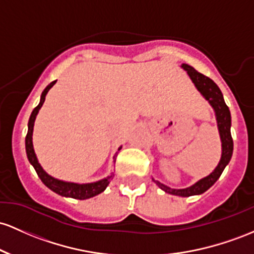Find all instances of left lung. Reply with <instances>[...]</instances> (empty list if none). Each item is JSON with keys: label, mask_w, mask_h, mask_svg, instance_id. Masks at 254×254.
Returning a JSON list of instances; mask_svg holds the SVG:
<instances>
[{"label": "left lung", "mask_w": 254, "mask_h": 254, "mask_svg": "<svg viewBox=\"0 0 254 254\" xmlns=\"http://www.w3.org/2000/svg\"><path fill=\"white\" fill-rule=\"evenodd\" d=\"M181 67L186 70L190 80L193 81V84L195 85L196 90L203 95V97L209 102L210 105L213 108L216 114V120H217V126H218V132L219 136H221L222 141V156L219 159V163L217 167L215 168V170L207 175L206 178L201 179L198 182H195L192 186L187 187V189L182 190H174L170 187L165 186V185L161 184L159 181H156V185L161 190H163L164 192L169 193L173 195H179V196H190V195H196L201 194V193L206 192L210 187L218 180L221 174L223 173L224 168L227 167V164L229 163L230 158L233 155V138L230 134V126H232V118H230V112L229 108L227 107L226 102L223 99V95H222L221 90L217 85L213 82L210 78H207L204 74L199 73L198 70H195L194 68L190 67V65L182 64Z\"/></svg>", "instance_id": "left-lung-1"}]
</instances>
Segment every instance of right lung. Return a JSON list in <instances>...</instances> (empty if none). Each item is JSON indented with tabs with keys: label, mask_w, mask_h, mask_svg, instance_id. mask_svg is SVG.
Listing matches in <instances>:
<instances>
[{
	"label": "right lung",
	"mask_w": 254,
	"mask_h": 254,
	"mask_svg": "<svg viewBox=\"0 0 254 254\" xmlns=\"http://www.w3.org/2000/svg\"><path fill=\"white\" fill-rule=\"evenodd\" d=\"M55 82L56 80L50 82V84L45 87L44 91L42 92L41 102H39V104L37 105L35 109H33V112L30 116V120H28V130H27L26 139H25V146H26L27 158L28 161H30V163L33 165V168H35L36 173L38 174L39 179H41L43 184H44L48 189H50L53 192L58 193V194L62 196H69V198L84 200V199L92 198V196H95L97 194H99V193L103 192V190L107 189L108 185H109L110 180L113 179L114 174L112 173L109 176H107V178L102 179V180L96 181V182H91V184H74V182H65V181L58 180V179L53 178V176H50L49 174L44 172V169L41 167V164L38 163V159H37L35 150H33L32 133H33V126H35L36 116L37 114H38L39 109L42 108L43 103H44L45 96H47L48 91L55 85ZM120 150H121V146L119 147V151ZM115 161H116V155L114 156V162Z\"/></svg>",
	"instance_id": "right-lung-1"
}]
</instances>
